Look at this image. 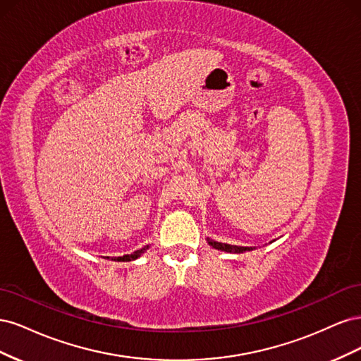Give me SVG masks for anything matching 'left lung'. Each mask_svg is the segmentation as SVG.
<instances>
[{
    "label": "left lung",
    "instance_id": "obj_1",
    "mask_svg": "<svg viewBox=\"0 0 361 361\" xmlns=\"http://www.w3.org/2000/svg\"><path fill=\"white\" fill-rule=\"evenodd\" d=\"M209 244L214 248H218L221 251H227V253H244V251L250 250L248 247H236V245H231V244H220V243H212V241H209Z\"/></svg>",
    "mask_w": 361,
    "mask_h": 361
}]
</instances>
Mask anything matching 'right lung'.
<instances>
[{
	"label": "right lung",
	"mask_w": 361,
	"mask_h": 361,
	"mask_svg": "<svg viewBox=\"0 0 361 361\" xmlns=\"http://www.w3.org/2000/svg\"><path fill=\"white\" fill-rule=\"evenodd\" d=\"M146 248H147V247H145V248H140V250L134 251V253L125 255V256H122V257H117V259H114V260H117V262H129V260H134V259L140 257V256H141V253H145Z\"/></svg>",
	"instance_id": "obj_1"
}]
</instances>
